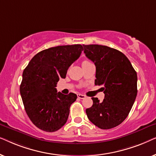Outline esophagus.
I'll list each match as a JSON object with an SVG mask.
<instances>
[{"mask_svg":"<svg viewBox=\"0 0 156 156\" xmlns=\"http://www.w3.org/2000/svg\"><path fill=\"white\" fill-rule=\"evenodd\" d=\"M77 97L79 98V99H85V98H86V96H84V95H83V94H78Z\"/></svg>","mask_w":156,"mask_h":156,"instance_id":"esophagus-1","label":"esophagus"}]
</instances>
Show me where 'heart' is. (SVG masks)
Instances as JSON below:
<instances>
[{
  "label": "heart",
  "mask_w": 156,
  "mask_h": 156,
  "mask_svg": "<svg viewBox=\"0 0 156 156\" xmlns=\"http://www.w3.org/2000/svg\"><path fill=\"white\" fill-rule=\"evenodd\" d=\"M89 61H87V60H84V61L82 62V65H83V64H86V63H89Z\"/></svg>",
  "instance_id": "heart-1"
}]
</instances>
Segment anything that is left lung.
<instances>
[{
    "mask_svg": "<svg viewBox=\"0 0 156 156\" xmlns=\"http://www.w3.org/2000/svg\"><path fill=\"white\" fill-rule=\"evenodd\" d=\"M87 58L96 66L95 85L103 86L104 99L92 97L87 117L101 129H110L126 119L137 95V74L124 54L99 44H84Z\"/></svg>",
    "mask_w": 156,
    "mask_h": 156,
    "instance_id": "1",
    "label": "left lung"
}]
</instances>
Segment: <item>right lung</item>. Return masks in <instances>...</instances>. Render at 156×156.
Returning a JSON list of instances; mask_svg holds the SVG:
<instances>
[{"label":"right lung","instance_id":"obj_1","mask_svg":"<svg viewBox=\"0 0 156 156\" xmlns=\"http://www.w3.org/2000/svg\"><path fill=\"white\" fill-rule=\"evenodd\" d=\"M83 50L81 44L46 49L35 55L23 71L20 95L27 116L38 129L54 132L67 122L77 96L57 92L55 87Z\"/></svg>","mask_w":156,"mask_h":156}]
</instances>
